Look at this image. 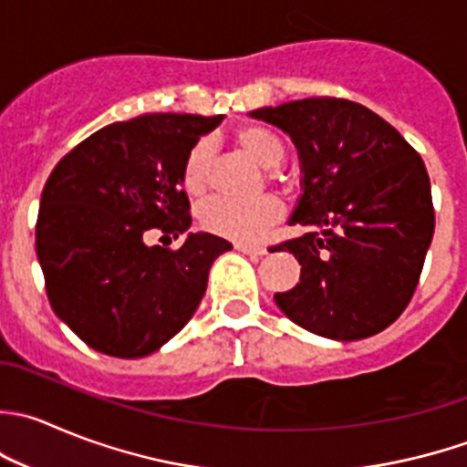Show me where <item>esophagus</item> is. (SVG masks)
<instances>
[{
	"mask_svg": "<svg viewBox=\"0 0 467 467\" xmlns=\"http://www.w3.org/2000/svg\"><path fill=\"white\" fill-rule=\"evenodd\" d=\"M234 248L242 253H246V255H265L266 248L262 246V244H248V242H237L234 244Z\"/></svg>",
	"mask_w": 467,
	"mask_h": 467,
	"instance_id": "34e87169",
	"label": "esophagus"
}]
</instances>
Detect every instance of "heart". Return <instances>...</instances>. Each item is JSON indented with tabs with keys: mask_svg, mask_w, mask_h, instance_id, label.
Returning a JSON list of instances; mask_svg holds the SVG:
<instances>
[{
	"mask_svg": "<svg viewBox=\"0 0 467 467\" xmlns=\"http://www.w3.org/2000/svg\"><path fill=\"white\" fill-rule=\"evenodd\" d=\"M234 143L246 152L257 166L266 169L271 182H285L280 161L285 160L283 139L269 128L257 123H244L233 132ZM214 148L207 139H201L187 152L182 164V187L192 196H202L207 192L212 173ZM201 223L210 233L234 242H257L275 221L283 216V202L274 193H265L253 201H230V198H212L201 207Z\"/></svg>",
	"mask_w": 467,
	"mask_h": 467,
	"instance_id": "heart-1",
	"label": "heart"
}]
</instances>
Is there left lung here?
Masks as SVG:
<instances>
[{
    "label": "left lung",
    "mask_w": 467,
    "mask_h": 467,
    "mask_svg": "<svg viewBox=\"0 0 467 467\" xmlns=\"http://www.w3.org/2000/svg\"><path fill=\"white\" fill-rule=\"evenodd\" d=\"M251 116L292 137L303 169L292 223L307 233L271 246L301 265L296 287L274 296L278 307L321 337L381 333L413 298L433 237L422 157L381 116L344 98H306Z\"/></svg>",
    "instance_id": "obj_1"
}]
</instances>
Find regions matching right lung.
<instances>
[{
    "instance_id": "right-lung-1",
    "label": "right lung",
    "mask_w": 467,
    "mask_h": 467,
    "mask_svg": "<svg viewBox=\"0 0 467 467\" xmlns=\"http://www.w3.org/2000/svg\"><path fill=\"white\" fill-rule=\"evenodd\" d=\"M223 116L146 113L111 123L72 148L47 178L36 253L58 319L88 347L143 358L184 328L210 266L233 244L210 233L180 248L148 246L150 230L192 225L182 164Z\"/></svg>"
}]
</instances>
